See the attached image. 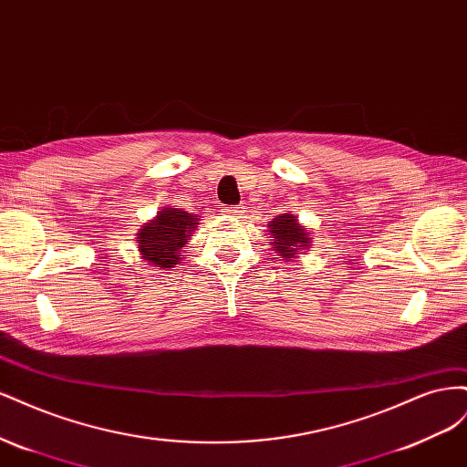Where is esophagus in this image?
<instances>
[{
    "instance_id": "1",
    "label": "esophagus",
    "mask_w": 467,
    "mask_h": 467,
    "mask_svg": "<svg viewBox=\"0 0 467 467\" xmlns=\"http://www.w3.org/2000/svg\"><path fill=\"white\" fill-rule=\"evenodd\" d=\"M223 212H225V214H230V216H242L244 210H239V208H223Z\"/></svg>"
}]
</instances>
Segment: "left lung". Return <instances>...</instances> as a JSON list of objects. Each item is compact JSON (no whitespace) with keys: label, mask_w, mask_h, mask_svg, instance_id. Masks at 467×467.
Returning <instances> with one entry per match:
<instances>
[{"label":"left lung","mask_w":467,"mask_h":467,"mask_svg":"<svg viewBox=\"0 0 467 467\" xmlns=\"http://www.w3.org/2000/svg\"><path fill=\"white\" fill-rule=\"evenodd\" d=\"M268 237H271L273 251L280 261H294L298 255L312 249V234L307 225H302L292 212L280 214L268 222Z\"/></svg>","instance_id":"1"}]
</instances>
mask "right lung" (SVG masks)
<instances>
[{"label": "right lung", "mask_w": 467, "mask_h": 467, "mask_svg": "<svg viewBox=\"0 0 467 467\" xmlns=\"http://www.w3.org/2000/svg\"><path fill=\"white\" fill-rule=\"evenodd\" d=\"M201 223L199 216L191 212L165 206L158 216L146 222L136 234L138 253L142 261L155 268H171L182 261L181 249Z\"/></svg>", "instance_id": "add662e5"}]
</instances>
